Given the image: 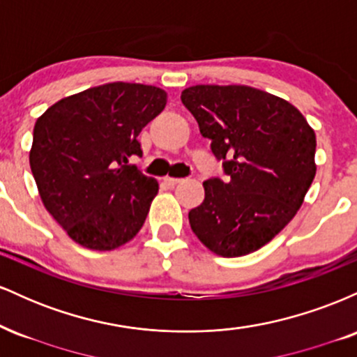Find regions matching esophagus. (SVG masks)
Masks as SVG:
<instances>
[{"mask_svg":"<svg viewBox=\"0 0 357 357\" xmlns=\"http://www.w3.org/2000/svg\"><path fill=\"white\" fill-rule=\"evenodd\" d=\"M179 183H181V179H178V178H166L165 179V184H167L169 188H174L176 184H179Z\"/></svg>","mask_w":357,"mask_h":357,"instance_id":"34e87169","label":"esophagus"}]
</instances>
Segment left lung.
<instances>
[{
    "label": "left lung",
    "instance_id": "obj_1",
    "mask_svg": "<svg viewBox=\"0 0 357 357\" xmlns=\"http://www.w3.org/2000/svg\"><path fill=\"white\" fill-rule=\"evenodd\" d=\"M181 100L227 174L203 183L191 230L220 257L257 252L304 203L317 171L314 129L290 102L248 85H192Z\"/></svg>",
    "mask_w": 357,
    "mask_h": 357
}]
</instances>
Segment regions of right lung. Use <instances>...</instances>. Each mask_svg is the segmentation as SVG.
<instances>
[{
    "label": "right lung",
    "instance_id": "1",
    "mask_svg": "<svg viewBox=\"0 0 357 357\" xmlns=\"http://www.w3.org/2000/svg\"><path fill=\"white\" fill-rule=\"evenodd\" d=\"M167 93L112 82L55 102L36 119L30 167L43 206L90 250H116L137 235L159 191L129 166L137 136L166 107Z\"/></svg>",
    "mask_w": 357,
    "mask_h": 357
}]
</instances>
